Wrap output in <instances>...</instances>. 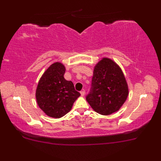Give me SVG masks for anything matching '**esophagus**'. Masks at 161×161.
<instances>
[{
    "label": "esophagus",
    "instance_id": "1",
    "mask_svg": "<svg viewBox=\"0 0 161 161\" xmlns=\"http://www.w3.org/2000/svg\"><path fill=\"white\" fill-rule=\"evenodd\" d=\"M80 93H81V96H84V95H85V93H86V92H85V91H81L80 92Z\"/></svg>",
    "mask_w": 161,
    "mask_h": 161
}]
</instances>
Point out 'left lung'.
<instances>
[{
  "label": "left lung",
  "instance_id": "left-lung-1",
  "mask_svg": "<svg viewBox=\"0 0 161 161\" xmlns=\"http://www.w3.org/2000/svg\"><path fill=\"white\" fill-rule=\"evenodd\" d=\"M129 95L124 73L114 61L103 57L95 64L90 93L86 100L99 114L108 115L119 111Z\"/></svg>",
  "mask_w": 161,
  "mask_h": 161
}]
</instances>
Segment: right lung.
Here are the masks:
<instances>
[{
    "label": "right lung",
    "mask_w": 161,
    "mask_h": 161,
    "mask_svg": "<svg viewBox=\"0 0 161 161\" xmlns=\"http://www.w3.org/2000/svg\"><path fill=\"white\" fill-rule=\"evenodd\" d=\"M65 72L63 64L54 62L44 72L37 85V104L51 118L63 117L71 110L75 101L80 96L73 83L64 78Z\"/></svg>",
    "instance_id": "right-lung-1"
}]
</instances>
